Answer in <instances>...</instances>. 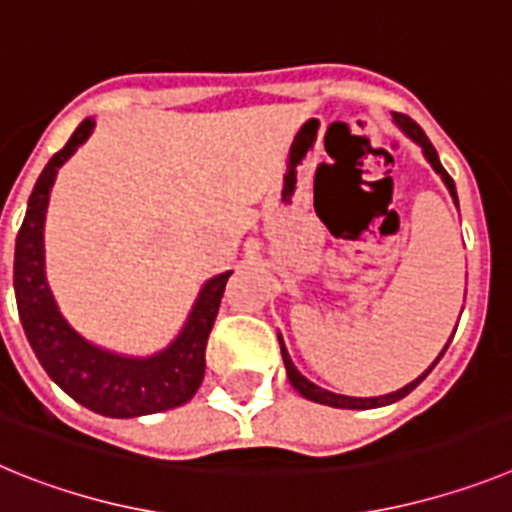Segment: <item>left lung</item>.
Masks as SVG:
<instances>
[{
	"mask_svg": "<svg viewBox=\"0 0 512 512\" xmlns=\"http://www.w3.org/2000/svg\"><path fill=\"white\" fill-rule=\"evenodd\" d=\"M395 122H397V125H400V128H402V133L408 135V138H413L415 143H418V146L423 148V156L428 158V164H431L433 169H436V174H441L443 184H446V187H449L451 197H454V202H456V187H454V179H451V176L446 174V169H443V166H441V161H438L436 148L431 146V140H428V135L423 133V128H420V125H418V122H415V120H410L408 115H397V112H395ZM456 207H459V202H456ZM454 333H456V330H454ZM451 338H454V336H451ZM449 343H451V341H449ZM449 343H446V348H449ZM279 346H282V359H284V366H287V377H289V382H292V387H295V390L300 392L302 397H307V400L320 402V405H330V408H343V410H369V408H382V405H392V402L402 400V397L410 395V392H413L415 387H418V384L423 382V379L428 377V374H431L433 366H436L438 361H441V356L446 354V348H443L441 356H438V359L433 361V364H431V369H425V374H420L418 379H413V382H410V384H405V387H402V390L390 392V395H379V397H346V395H336V392L323 390V387H318V384H312L310 379H307V377H302V374L297 372V366L292 364V359H289L287 348H284L282 336H279Z\"/></svg>",
	"mask_w": 512,
	"mask_h": 512,
	"instance_id": "1",
	"label": "left lung"
}]
</instances>
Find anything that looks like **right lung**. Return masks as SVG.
I'll use <instances>...</instances> for the list:
<instances>
[{"mask_svg":"<svg viewBox=\"0 0 512 512\" xmlns=\"http://www.w3.org/2000/svg\"><path fill=\"white\" fill-rule=\"evenodd\" d=\"M94 120L81 122L69 143L45 164L27 200L25 220L15 243V297L22 328L48 377L66 395L107 418H138L179 408L200 390L205 377V348L215 325L230 271L202 287L182 333L158 354L135 359L94 346L81 338L61 312L45 282L43 225L56 174L84 140Z\"/></svg>","mask_w":512,"mask_h":512,"instance_id":"right-lung-1","label":"right lung"}]
</instances>
